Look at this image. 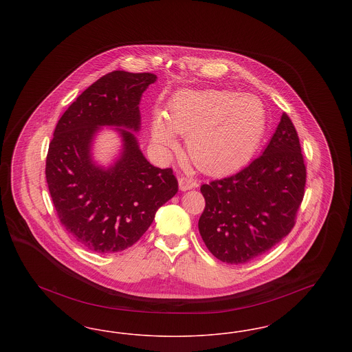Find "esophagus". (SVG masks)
I'll return each instance as SVG.
<instances>
[{"label":"esophagus","instance_id":"34e87169","mask_svg":"<svg viewBox=\"0 0 352 352\" xmlns=\"http://www.w3.org/2000/svg\"><path fill=\"white\" fill-rule=\"evenodd\" d=\"M195 186H197V181L194 178H191V177H181L179 178V188L182 191L194 188Z\"/></svg>","mask_w":352,"mask_h":352}]
</instances>
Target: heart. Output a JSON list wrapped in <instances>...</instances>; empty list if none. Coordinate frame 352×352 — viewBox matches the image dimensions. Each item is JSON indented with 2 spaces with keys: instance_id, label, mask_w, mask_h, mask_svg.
<instances>
[{
  "instance_id": "obj_1",
  "label": "heart",
  "mask_w": 352,
  "mask_h": 352,
  "mask_svg": "<svg viewBox=\"0 0 352 352\" xmlns=\"http://www.w3.org/2000/svg\"><path fill=\"white\" fill-rule=\"evenodd\" d=\"M265 128L261 101L231 91H182L168 104L166 120L153 122V142L161 151L177 148L174 132L188 137L187 151L206 173H223L243 165Z\"/></svg>"
}]
</instances>
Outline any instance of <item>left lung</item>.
<instances>
[{
	"label": "left lung",
	"instance_id": "1",
	"mask_svg": "<svg viewBox=\"0 0 352 352\" xmlns=\"http://www.w3.org/2000/svg\"><path fill=\"white\" fill-rule=\"evenodd\" d=\"M306 184L298 133L281 121L261 155L234 175L201 184V239L217 258L244 264L272 250L296 226Z\"/></svg>",
	"mask_w": 352,
	"mask_h": 352
}]
</instances>
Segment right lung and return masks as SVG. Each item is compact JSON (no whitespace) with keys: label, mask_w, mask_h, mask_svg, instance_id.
<instances>
[{"label":"right lung","mask_w":352,"mask_h":352,"mask_svg":"<svg viewBox=\"0 0 352 352\" xmlns=\"http://www.w3.org/2000/svg\"><path fill=\"white\" fill-rule=\"evenodd\" d=\"M155 79L149 72H109L79 95L55 126L46 157L51 199L60 224L89 251L132 247L178 191L173 168L151 165L125 129L138 131L140 99ZM102 124L124 126V151L108 170L95 167L89 155L91 137Z\"/></svg>","instance_id":"1"}]
</instances>
